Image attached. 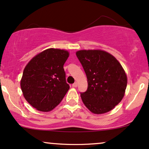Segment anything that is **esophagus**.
Wrapping results in <instances>:
<instances>
[{
    "label": "esophagus",
    "instance_id": "obj_1",
    "mask_svg": "<svg viewBox=\"0 0 149 149\" xmlns=\"http://www.w3.org/2000/svg\"><path fill=\"white\" fill-rule=\"evenodd\" d=\"M72 86L74 87V88H75V87L77 86V82H75V83H74L72 85Z\"/></svg>",
    "mask_w": 149,
    "mask_h": 149
}]
</instances>
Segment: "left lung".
<instances>
[{"label":"left lung","mask_w":149,"mask_h":149,"mask_svg":"<svg viewBox=\"0 0 149 149\" xmlns=\"http://www.w3.org/2000/svg\"><path fill=\"white\" fill-rule=\"evenodd\" d=\"M76 55L88 80L86 91L81 93L84 104L97 114L111 111L123 99L126 89L127 76L121 65L102 50H80Z\"/></svg>","instance_id":"1"}]
</instances>
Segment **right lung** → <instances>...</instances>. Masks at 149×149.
I'll return each mask as SVG.
<instances>
[{
	"label": "right lung",
	"mask_w": 149,
	"mask_h": 149,
	"mask_svg": "<svg viewBox=\"0 0 149 149\" xmlns=\"http://www.w3.org/2000/svg\"><path fill=\"white\" fill-rule=\"evenodd\" d=\"M68 56L65 50L48 49L33 57L24 68L21 80L23 95L38 111L54 109L69 90L63 68Z\"/></svg>",
	"instance_id": "1"
}]
</instances>
